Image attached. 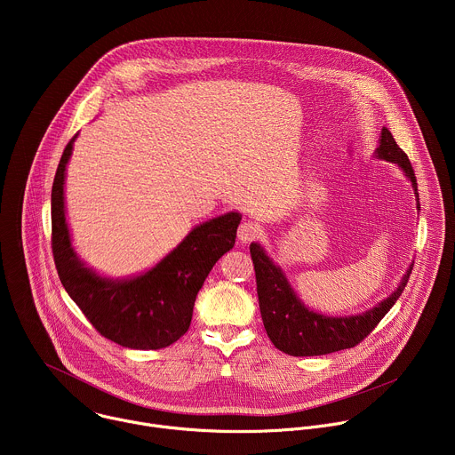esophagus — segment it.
Instances as JSON below:
<instances>
[{
    "instance_id": "obj_1",
    "label": "esophagus",
    "mask_w": 455,
    "mask_h": 455,
    "mask_svg": "<svg viewBox=\"0 0 455 455\" xmlns=\"http://www.w3.org/2000/svg\"><path fill=\"white\" fill-rule=\"evenodd\" d=\"M261 234H263V228L259 227V225H255V223H251V221H244L237 228V239L241 243H250V241L257 239Z\"/></svg>"
}]
</instances>
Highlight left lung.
<instances>
[{
    "label": "left lung",
    "mask_w": 455,
    "mask_h": 455,
    "mask_svg": "<svg viewBox=\"0 0 455 455\" xmlns=\"http://www.w3.org/2000/svg\"><path fill=\"white\" fill-rule=\"evenodd\" d=\"M374 156L396 164L411 180L416 200H419L418 183L409 156L396 144L387 127L381 129L379 146ZM250 255L255 270L259 309H261L268 339L279 351L291 356H320L349 349L360 344L367 335H371V331L378 326V322L387 315V311L396 304L412 272L411 265L395 293L383 299L369 311L351 316H328L306 307L300 302L283 270L274 265L261 244L251 243Z\"/></svg>",
    "instance_id": "1"
}]
</instances>
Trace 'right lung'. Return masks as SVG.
I'll list each match as a JSON object with an SVG mask.
<instances>
[{
  "mask_svg": "<svg viewBox=\"0 0 455 455\" xmlns=\"http://www.w3.org/2000/svg\"><path fill=\"white\" fill-rule=\"evenodd\" d=\"M76 139L64 148L52 185V251L59 279L102 337L129 349L167 347L187 333L209 272L234 248L241 214L228 212L194 227L146 274L102 277L77 257L64 212V176Z\"/></svg>",
  "mask_w": 455,
  "mask_h": 455,
  "instance_id": "right-lung-1",
  "label": "right lung"
}]
</instances>
